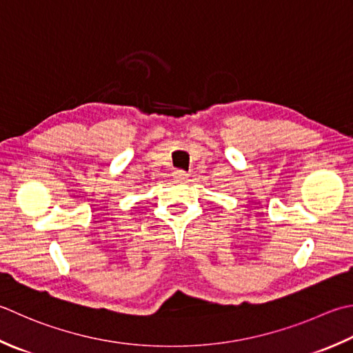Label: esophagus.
<instances>
[{"mask_svg":"<svg viewBox=\"0 0 353 353\" xmlns=\"http://www.w3.org/2000/svg\"><path fill=\"white\" fill-rule=\"evenodd\" d=\"M172 177H174L176 181L182 182V181H186V179H188V172L183 171V170H176L174 172H172Z\"/></svg>","mask_w":353,"mask_h":353,"instance_id":"esophagus-1","label":"esophagus"}]
</instances>
